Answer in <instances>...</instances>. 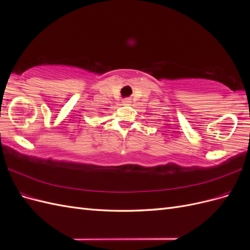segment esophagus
<instances>
[{"label": "esophagus", "mask_w": 250, "mask_h": 250, "mask_svg": "<svg viewBox=\"0 0 250 250\" xmlns=\"http://www.w3.org/2000/svg\"><path fill=\"white\" fill-rule=\"evenodd\" d=\"M130 102H131V100H130V99H124L122 103H123L124 105H129V104H130Z\"/></svg>", "instance_id": "obj_1"}]
</instances>
